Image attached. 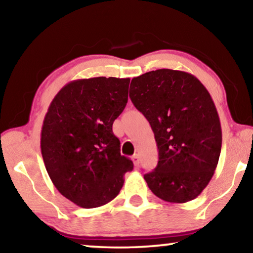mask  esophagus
Listing matches in <instances>:
<instances>
[{"label": "esophagus", "instance_id": "esophagus-1", "mask_svg": "<svg viewBox=\"0 0 253 253\" xmlns=\"http://www.w3.org/2000/svg\"><path fill=\"white\" fill-rule=\"evenodd\" d=\"M131 159H133V163H134V165L136 166H138V164H139V157H138V154H134L133 156V158H131Z\"/></svg>", "mask_w": 253, "mask_h": 253}]
</instances>
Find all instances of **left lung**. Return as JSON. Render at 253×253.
Segmentation results:
<instances>
[{
    "mask_svg": "<svg viewBox=\"0 0 253 253\" xmlns=\"http://www.w3.org/2000/svg\"><path fill=\"white\" fill-rule=\"evenodd\" d=\"M129 97L154 133L157 167L144 175L154 195L185 203L208 185L219 160L221 127L202 83L185 71L158 69L131 79Z\"/></svg>",
    "mask_w": 253,
    "mask_h": 253,
    "instance_id": "8db88e82",
    "label": "left lung"
}]
</instances>
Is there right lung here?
I'll return each mask as SVG.
<instances>
[{
    "label": "right lung",
    "mask_w": 253,
    "mask_h": 253,
    "mask_svg": "<svg viewBox=\"0 0 253 253\" xmlns=\"http://www.w3.org/2000/svg\"><path fill=\"white\" fill-rule=\"evenodd\" d=\"M129 78L94 77L68 83L45 115L41 151L52 183L82 208L107 205L119 194L133 161L120 154L112 131L128 100Z\"/></svg>",
    "instance_id": "right-lung-1"
}]
</instances>
